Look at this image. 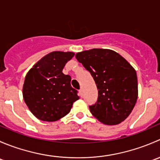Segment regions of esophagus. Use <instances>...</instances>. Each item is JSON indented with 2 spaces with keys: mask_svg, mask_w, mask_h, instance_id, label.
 I'll use <instances>...</instances> for the list:
<instances>
[{
  "mask_svg": "<svg viewBox=\"0 0 160 160\" xmlns=\"http://www.w3.org/2000/svg\"><path fill=\"white\" fill-rule=\"evenodd\" d=\"M79 93H80V97L83 96V89H80V90H79Z\"/></svg>",
  "mask_w": 160,
  "mask_h": 160,
  "instance_id": "obj_1",
  "label": "esophagus"
}]
</instances>
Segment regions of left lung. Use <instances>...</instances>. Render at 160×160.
<instances>
[{
	"instance_id": "1",
	"label": "left lung",
	"mask_w": 160,
	"mask_h": 160,
	"mask_svg": "<svg viewBox=\"0 0 160 160\" xmlns=\"http://www.w3.org/2000/svg\"><path fill=\"white\" fill-rule=\"evenodd\" d=\"M76 58L90 72L98 90V101L90 106L91 114L104 125H114L125 121L138 98L135 69L111 49L86 50L77 52Z\"/></svg>"
}]
</instances>
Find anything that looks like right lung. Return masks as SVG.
Listing matches in <instances>:
<instances>
[{"instance_id": "obj_1", "label": "right lung", "mask_w": 160, "mask_h": 160, "mask_svg": "<svg viewBox=\"0 0 160 160\" xmlns=\"http://www.w3.org/2000/svg\"><path fill=\"white\" fill-rule=\"evenodd\" d=\"M72 52H52L38 60L25 77L23 98L31 112L44 122H56L70 112L79 99L71 77L62 72L74 56Z\"/></svg>"}]
</instances>
